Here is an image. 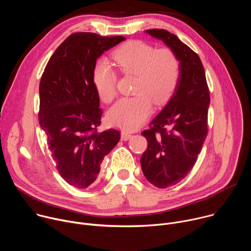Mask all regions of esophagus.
Returning <instances> with one entry per match:
<instances>
[{"label": "esophagus", "mask_w": 251, "mask_h": 251, "mask_svg": "<svg viewBox=\"0 0 251 251\" xmlns=\"http://www.w3.org/2000/svg\"><path fill=\"white\" fill-rule=\"evenodd\" d=\"M131 137H132V135H131L130 133L125 132V131H122V132H121V140H122V141H127V140H129Z\"/></svg>", "instance_id": "34e87169"}]
</instances>
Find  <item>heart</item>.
I'll use <instances>...</instances> for the list:
<instances>
[{"instance_id":"1","label":"heart","mask_w":251,"mask_h":251,"mask_svg":"<svg viewBox=\"0 0 251 251\" xmlns=\"http://www.w3.org/2000/svg\"><path fill=\"white\" fill-rule=\"evenodd\" d=\"M113 58L123 75H135L133 92L137 95L119 99L107 113L115 127L132 131L139 128L155 105L166 102L180 79V61L168 49L157 50L143 42H132L114 51ZM92 80L100 99L109 102L116 95L117 74L105 60L93 69Z\"/></svg>"}]
</instances>
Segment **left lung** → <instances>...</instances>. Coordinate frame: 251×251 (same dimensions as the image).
<instances>
[{
	"label": "left lung",
	"instance_id": "left-lung-1",
	"mask_svg": "<svg viewBox=\"0 0 251 251\" xmlns=\"http://www.w3.org/2000/svg\"><path fill=\"white\" fill-rule=\"evenodd\" d=\"M180 61V79L161 112L142 132L148 148L140 163L147 180L165 189L181 182L193 169L207 134L209 91L199 55L166 29H147Z\"/></svg>",
	"mask_w": 251,
	"mask_h": 251
}]
</instances>
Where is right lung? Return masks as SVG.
<instances>
[{
    "label": "right lung",
    "instance_id": "add662e5",
    "mask_svg": "<svg viewBox=\"0 0 251 251\" xmlns=\"http://www.w3.org/2000/svg\"><path fill=\"white\" fill-rule=\"evenodd\" d=\"M126 39L76 32L56 49L40 83V125L63 180L84 190L98 176L106 155L117 145L115 129L97 132L102 110L92 80L96 60Z\"/></svg>",
    "mask_w": 251,
    "mask_h": 251
}]
</instances>
